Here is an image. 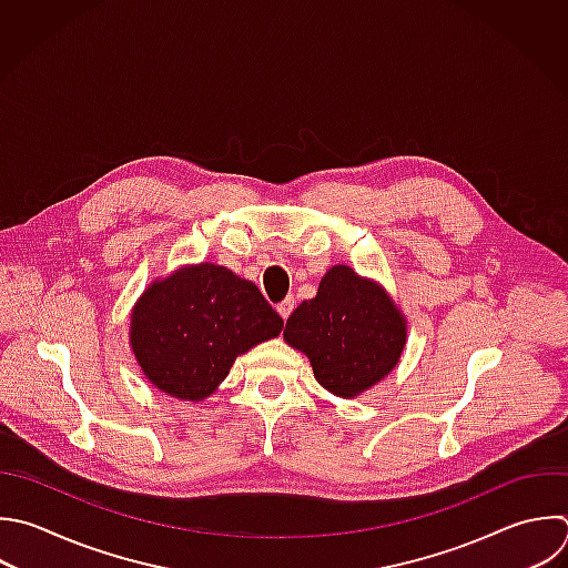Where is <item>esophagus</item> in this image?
I'll return each instance as SVG.
<instances>
[{
  "label": "esophagus",
  "mask_w": 568,
  "mask_h": 568,
  "mask_svg": "<svg viewBox=\"0 0 568 568\" xmlns=\"http://www.w3.org/2000/svg\"><path fill=\"white\" fill-rule=\"evenodd\" d=\"M293 306H295L293 300H284V302L277 304V313H280L284 320H288V315L293 313Z\"/></svg>",
  "instance_id": "34e87169"
}]
</instances>
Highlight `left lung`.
<instances>
[{"mask_svg": "<svg viewBox=\"0 0 568 568\" xmlns=\"http://www.w3.org/2000/svg\"><path fill=\"white\" fill-rule=\"evenodd\" d=\"M284 339L311 359L326 390L351 399L395 368L406 320L379 284L339 264L326 271L317 295L291 313Z\"/></svg>", "mask_w": 568, "mask_h": 568, "instance_id": "obj_1", "label": "left lung"}]
</instances>
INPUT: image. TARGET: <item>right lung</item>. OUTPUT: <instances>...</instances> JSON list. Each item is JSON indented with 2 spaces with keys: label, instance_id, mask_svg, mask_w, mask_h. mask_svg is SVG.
I'll return each mask as SVG.
<instances>
[{
  "label": "right lung",
  "instance_id": "add662e5",
  "mask_svg": "<svg viewBox=\"0 0 568 568\" xmlns=\"http://www.w3.org/2000/svg\"><path fill=\"white\" fill-rule=\"evenodd\" d=\"M282 326L253 282L202 262L144 291L131 315V346L155 388L202 402L226 379L237 355L277 337Z\"/></svg>",
  "mask_w": 568,
  "mask_h": 568
}]
</instances>
